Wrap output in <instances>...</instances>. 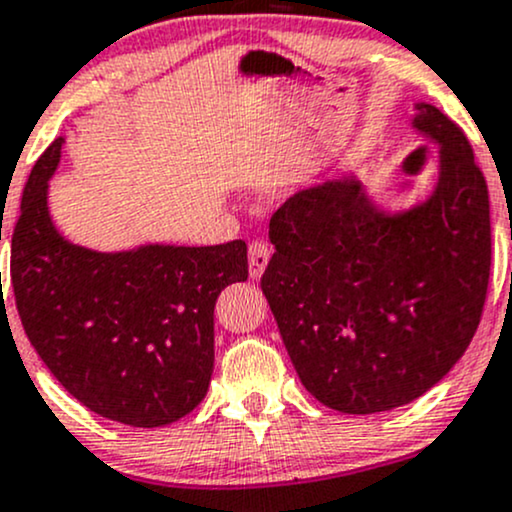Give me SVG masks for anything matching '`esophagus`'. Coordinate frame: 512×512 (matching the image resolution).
Masks as SVG:
<instances>
[{
  "label": "esophagus",
  "instance_id": "1",
  "mask_svg": "<svg viewBox=\"0 0 512 512\" xmlns=\"http://www.w3.org/2000/svg\"><path fill=\"white\" fill-rule=\"evenodd\" d=\"M268 261H271V246L266 241H251L249 244V273L251 278L258 280L266 271Z\"/></svg>",
  "mask_w": 512,
  "mask_h": 512
}]
</instances>
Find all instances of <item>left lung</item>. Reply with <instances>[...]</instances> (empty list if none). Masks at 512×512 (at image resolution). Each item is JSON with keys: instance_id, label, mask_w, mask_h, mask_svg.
Returning <instances> with one entry per match:
<instances>
[{"instance_id": "1", "label": "left lung", "mask_w": 512, "mask_h": 512, "mask_svg": "<svg viewBox=\"0 0 512 512\" xmlns=\"http://www.w3.org/2000/svg\"><path fill=\"white\" fill-rule=\"evenodd\" d=\"M438 183L409 210L377 208L353 176L297 191L271 217L263 295L309 394L380 413L435 387L481 321L491 271L488 188L457 123L416 103Z\"/></svg>"}]
</instances>
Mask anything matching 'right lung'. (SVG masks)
<instances>
[{
  "instance_id": "obj_1",
  "label": "right lung",
  "mask_w": 512,
  "mask_h": 512,
  "mask_svg": "<svg viewBox=\"0 0 512 512\" xmlns=\"http://www.w3.org/2000/svg\"><path fill=\"white\" fill-rule=\"evenodd\" d=\"M62 142L57 137L33 166L11 237L21 324L55 380L86 409L125 426H169L208 394L215 302L249 278L246 244H145L116 254L72 244L48 210Z\"/></svg>"
}]
</instances>
